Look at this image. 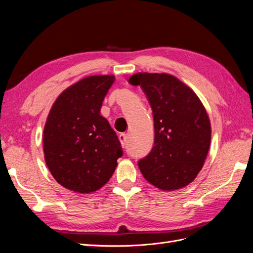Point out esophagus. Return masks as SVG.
Returning a JSON list of instances; mask_svg holds the SVG:
<instances>
[{
  "mask_svg": "<svg viewBox=\"0 0 253 253\" xmlns=\"http://www.w3.org/2000/svg\"><path fill=\"white\" fill-rule=\"evenodd\" d=\"M119 140L121 142L122 148H125L126 145V134H120L119 135Z\"/></svg>",
  "mask_w": 253,
  "mask_h": 253,
  "instance_id": "1",
  "label": "esophagus"
}]
</instances>
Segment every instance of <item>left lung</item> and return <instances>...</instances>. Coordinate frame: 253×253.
I'll return each instance as SVG.
<instances>
[{
    "mask_svg": "<svg viewBox=\"0 0 253 253\" xmlns=\"http://www.w3.org/2000/svg\"><path fill=\"white\" fill-rule=\"evenodd\" d=\"M128 82L141 86L154 118V147L138 162L143 177L163 191L188 186L202 170L210 148L211 125L204 104L169 74L137 73Z\"/></svg>",
    "mask_w": 253,
    "mask_h": 253,
    "instance_id": "8db88e82",
    "label": "left lung"
}]
</instances>
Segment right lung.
<instances>
[{
	"label": "right lung",
	"mask_w": 253,
	"mask_h": 253,
	"mask_svg": "<svg viewBox=\"0 0 253 253\" xmlns=\"http://www.w3.org/2000/svg\"><path fill=\"white\" fill-rule=\"evenodd\" d=\"M113 75L89 76L64 89L53 102L43 131L46 166L61 186L90 193L110 180L121 144L100 115Z\"/></svg>",
	"instance_id": "obj_1"
}]
</instances>
